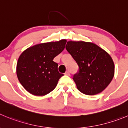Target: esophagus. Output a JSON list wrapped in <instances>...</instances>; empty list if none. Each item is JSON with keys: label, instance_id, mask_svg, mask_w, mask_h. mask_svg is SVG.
I'll list each match as a JSON object with an SVG mask.
<instances>
[{"label": "esophagus", "instance_id": "1", "mask_svg": "<svg viewBox=\"0 0 128 128\" xmlns=\"http://www.w3.org/2000/svg\"><path fill=\"white\" fill-rule=\"evenodd\" d=\"M65 75H67V76H70V71H67L66 72H65Z\"/></svg>", "mask_w": 128, "mask_h": 128}]
</instances>
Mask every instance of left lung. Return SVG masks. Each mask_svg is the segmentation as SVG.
<instances>
[{
	"label": "left lung",
	"instance_id": "8db88e82",
	"mask_svg": "<svg viewBox=\"0 0 128 128\" xmlns=\"http://www.w3.org/2000/svg\"><path fill=\"white\" fill-rule=\"evenodd\" d=\"M66 48L79 66L73 77L79 91L88 95L103 92L114 76L110 56L96 44L83 41L68 42Z\"/></svg>",
	"mask_w": 128,
	"mask_h": 128
}]
</instances>
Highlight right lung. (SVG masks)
I'll use <instances>...</instances> for the list:
<instances>
[{
    "mask_svg": "<svg viewBox=\"0 0 128 128\" xmlns=\"http://www.w3.org/2000/svg\"><path fill=\"white\" fill-rule=\"evenodd\" d=\"M66 40L43 43L28 48L20 55L16 66L19 81L26 91L36 96L49 94L63 74L58 71L55 57L64 49Z\"/></svg>",
    "mask_w": 128,
    "mask_h": 128,
    "instance_id": "1",
    "label": "right lung"
}]
</instances>
